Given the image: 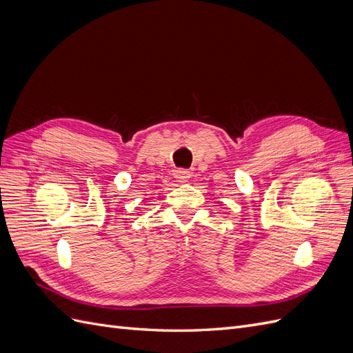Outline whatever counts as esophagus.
Instances as JSON below:
<instances>
[{"mask_svg":"<svg viewBox=\"0 0 353 353\" xmlns=\"http://www.w3.org/2000/svg\"><path fill=\"white\" fill-rule=\"evenodd\" d=\"M174 178L178 181V183L183 184V183H187V181L191 178V172L185 169H178V170H175Z\"/></svg>","mask_w":353,"mask_h":353,"instance_id":"1","label":"esophagus"}]
</instances>
